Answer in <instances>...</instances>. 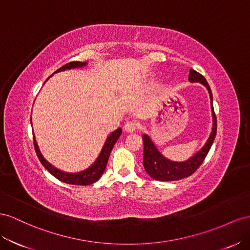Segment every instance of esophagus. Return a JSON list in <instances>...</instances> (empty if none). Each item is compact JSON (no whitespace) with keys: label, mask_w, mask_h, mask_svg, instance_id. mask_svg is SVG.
<instances>
[{"label":"esophagus","mask_w":250,"mask_h":250,"mask_svg":"<svg viewBox=\"0 0 250 250\" xmlns=\"http://www.w3.org/2000/svg\"><path fill=\"white\" fill-rule=\"evenodd\" d=\"M138 129V125L137 123H135V121H126L124 125V130L125 132H129V133H133Z\"/></svg>","instance_id":"esophagus-1"}]
</instances>
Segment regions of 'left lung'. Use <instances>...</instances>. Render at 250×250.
<instances>
[{
    "instance_id": "left-lung-1",
    "label": "left lung",
    "mask_w": 250,
    "mask_h": 250,
    "mask_svg": "<svg viewBox=\"0 0 250 250\" xmlns=\"http://www.w3.org/2000/svg\"><path fill=\"white\" fill-rule=\"evenodd\" d=\"M188 81L191 83H201L208 90L213 120L211 134L208 142H206L205 146L200 149V151H199L195 156H192L188 161L184 162H174L165 158V157L159 153V151L157 149V147L153 144V141L149 139L147 135H144V136H142V139H144V167L145 169L146 170V173L155 180L176 181L192 175L203 163L206 155L209 152L213 140H215L217 134V117L215 111H213L212 94L209 84L206 82L205 77L202 74L198 73L194 69L189 70Z\"/></svg>"
}]
</instances>
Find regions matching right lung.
<instances>
[{
	"label": "right lung",
	"mask_w": 250,
	"mask_h": 250,
	"mask_svg": "<svg viewBox=\"0 0 250 250\" xmlns=\"http://www.w3.org/2000/svg\"><path fill=\"white\" fill-rule=\"evenodd\" d=\"M85 65H87V62H70L66 63L65 66H62L60 69L56 70L55 73L60 72V71L77 68V67H83ZM121 133H123V130L121 129H117L116 131H114L110 135V136L106 138V141L102 149V152H101V154H99L98 158L96 159V161L93 163V165H92L88 169L83 170V172L76 173V174H69V173L62 172V170H60L50 165V163L41 154L38 144H37V140H35V138H34V135H33V144H34L35 153H37L42 165L44 166V167L48 170L49 173H51L55 178H58L60 181L68 183V184H74V185H89V184L96 182L99 178L103 176V174L104 172V168L106 167V163H108L112 148H113L114 145L116 144V141L118 140Z\"/></svg>",
	"instance_id": "1"
}]
</instances>
